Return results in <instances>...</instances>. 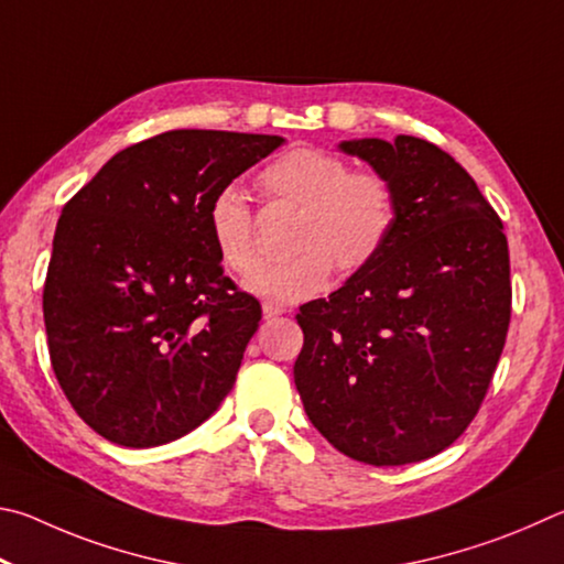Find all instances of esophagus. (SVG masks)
I'll list each match as a JSON object with an SVG mask.
<instances>
[{
	"mask_svg": "<svg viewBox=\"0 0 564 564\" xmlns=\"http://www.w3.org/2000/svg\"><path fill=\"white\" fill-rule=\"evenodd\" d=\"M288 310L282 307V304H274V302H264L262 304V314H264V319H274V317H280V314H284Z\"/></svg>",
	"mask_w": 564,
	"mask_h": 564,
	"instance_id": "34e87169",
	"label": "esophagus"
}]
</instances>
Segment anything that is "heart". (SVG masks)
Wrapping results in <instances>:
<instances>
[{"mask_svg": "<svg viewBox=\"0 0 564 564\" xmlns=\"http://www.w3.org/2000/svg\"><path fill=\"white\" fill-rule=\"evenodd\" d=\"M264 200L297 207L292 257L267 262L245 288L274 304H292L327 288L332 270L359 274L379 260L399 223V193L389 175L351 171L344 158L322 148H292L254 175ZM205 225L220 262L237 274L257 262L254 215L237 185H223L205 205Z\"/></svg>", "mask_w": 564, "mask_h": 564, "instance_id": "heart-1", "label": "heart"}]
</instances>
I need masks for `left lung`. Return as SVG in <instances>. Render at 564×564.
Returning a JSON list of instances; mask_svg holds the SVG:
<instances>
[{
    "label": "left lung",
    "mask_w": 564,
    "mask_h": 564,
    "mask_svg": "<svg viewBox=\"0 0 564 564\" xmlns=\"http://www.w3.org/2000/svg\"><path fill=\"white\" fill-rule=\"evenodd\" d=\"M399 193L379 260L300 307L294 383L324 438L369 466L448 448L476 419L506 347L510 254L466 167L416 135L339 143Z\"/></svg>",
    "instance_id": "1"
}]
</instances>
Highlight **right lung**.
Returning <instances> with one entry per match:
<instances>
[{
	"label": "right lung",
	"mask_w": 564,
	"mask_h": 564,
	"mask_svg": "<svg viewBox=\"0 0 564 564\" xmlns=\"http://www.w3.org/2000/svg\"><path fill=\"white\" fill-rule=\"evenodd\" d=\"M282 143L167 131L116 153L64 205L44 282L48 357L98 436L163 446L235 387L262 307L225 274L205 205Z\"/></svg>",
	"instance_id": "obj_1"
}]
</instances>
